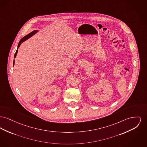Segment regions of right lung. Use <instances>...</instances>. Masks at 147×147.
I'll list each match as a JSON object with an SVG mask.
<instances>
[{
  "instance_id": "right-lung-1",
  "label": "right lung",
  "mask_w": 147,
  "mask_h": 147,
  "mask_svg": "<svg viewBox=\"0 0 147 147\" xmlns=\"http://www.w3.org/2000/svg\"><path fill=\"white\" fill-rule=\"evenodd\" d=\"M38 32V30H34V31H33L32 32L30 33L29 34H28L26 35L25 36H24L23 38H22V39L20 40V41H19V44H18V45L17 51H16V53H15V54H14V58H15L16 57V56H17V54L18 53V48H19V47L20 46V45L22 44V43L23 42H24V41L26 40H27L28 39H29V38H30L31 36H32L33 35H34L35 33H36ZM14 60L13 61V67H14Z\"/></svg>"
}]
</instances>
